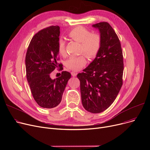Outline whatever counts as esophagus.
<instances>
[{"label":"esophagus","instance_id":"obj_1","mask_svg":"<svg viewBox=\"0 0 150 150\" xmlns=\"http://www.w3.org/2000/svg\"><path fill=\"white\" fill-rule=\"evenodd\" d=\"M71 74H72V76H76V75H77V74L75 72H71Z\"/></svg>","mask_w":150,"mask_h":150}]
</instances>
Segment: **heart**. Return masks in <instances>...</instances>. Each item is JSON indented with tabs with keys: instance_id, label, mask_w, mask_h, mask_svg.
<instances>
[{
	"instance_id": "b5f03b06",
	"label": "heart",
	"mask_w": 150,
	"mask_h": 150,
	"mask_svg": "<svg viewBox=\"0 0 150 150\" xmlns=\"http://www.w3.org/2000/svg\"><path fill=\"white\" fill-rule=\"evenodd\" d=\"M68 36L72 40L81 44L80 53H84L89 59L97 57L101 46V37L98 33H92L90 30L83 27H77L71 30ZM58 52L63 57L66 55V42L60 39L58 42ZM86 64V59L84 54L78 57H71L66 62L67 69L78 71Z\"/></svg>"
}]
</instances>
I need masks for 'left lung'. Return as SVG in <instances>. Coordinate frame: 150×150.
I'll use <instances>...</instances> for the list:
<instances>
[{"label": "left lung", "instance_id": "left-lung-1", "mask_svg": "<svg viewBox=\"0 0 150 150\" xmlns=\"http://www.w3.org/2000/svg\"><path fill=\"white\" fill-rule=\"evenodd\" d=\"M99 30L101 46L96 58L77 75L84 108L100 113L115 100L123 84V57L121 44L112 27L106 22L93 24Z\"/></svg>", "mask_w": 150, "mask_h": 150}]
</instances>
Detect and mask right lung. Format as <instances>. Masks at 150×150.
<instances>
[{"mask_svg": "<svg viewBox=\"0 0 150 150\" xmlns=\"http://www.w3.org/2000/svg\"><path fill=\"white\" fill-rule=\"evenodd\" d=\"M59 27L50 26L39 31L31 39L25 57L26 76L32 96L39 106L44 108L57 106L71 74L62 71L61 76L52 80L50 76L59 67L58 42Z\"/></svg>", "mask_w": 150, "mask_h": 150, "instance_id": "right-lung-1", "label": "right lung"}]
</instances>
